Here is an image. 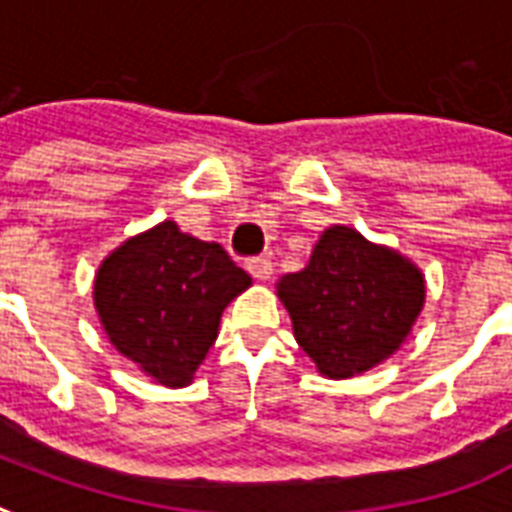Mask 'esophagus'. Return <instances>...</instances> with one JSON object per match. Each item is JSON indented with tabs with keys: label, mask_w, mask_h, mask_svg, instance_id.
I'll return each mask as SVG.
<instances>
[{
	"label": "esophagus",
	"mask_w": 512,
	"mask_h": 512,
	"mask_svg": "<svg viewBox=\"0 0 512 512\" xmlns=\"http://www.w3.org/2000/svg\"><path fill=\"white\" fill-rule=\"evenodd\" d=\"M247 271L255 276L257 281H268L271 279V273H273V263H271V257H252V260H247Z\"/></svg>",
	"instance_id": "34e87169"
}]
</instances>
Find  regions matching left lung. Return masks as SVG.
<instances>
[{"instance_id": "1", "label": "left lung", "mask_w": 512, "mask_h": 512, "mask_svg": "<svg viewBox=\"0 0 512 512\" xmlns=\"http://www.w3.org/2000/svg\"><path fill=\"white\" fill-rule=\"evenodd\" d=\"M300 348L327 377H353L396 353L425 303L422 273L353 228L324 231L308 268L279 281Z\"/></svg>"}]
</instances>
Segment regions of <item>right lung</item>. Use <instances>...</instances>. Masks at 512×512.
<instances>
[{
    "instance_id": "1",
    "label": "right lung",
    "mask_w": 512,
    "mask_h": 512,
    "mask_svg": "<svg viewBox=\"0 0 512 512\" xmlns=\"http://www.w3.org/2000/svg\"><path fill=\"white\" fill-rule=\"evenodd\" d=\"M249 284L220 244L193 239L167 220L106 257L95 305L122 356L180 388L212 348L223 308Z\"/></svg>"
}]
</instances>
